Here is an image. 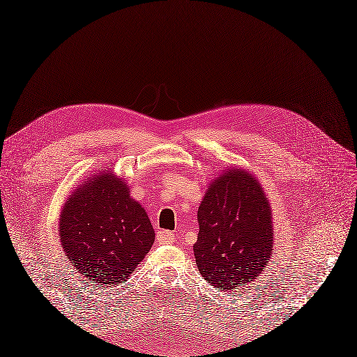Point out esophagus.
Wrapping results in <instances>:
<instances>
[{"label": "esophagus", "mask_w": 357, "mask_h": 357, "mask_svg": "<svg viewBox=\"0 0 357 357\" xmlns=\"http://www.w3.org/2000/svg\"><path fill=\"white\" fill-rule=\"evenodd\" d=\"M156 237H158V240H159L162 245L174 243L176 242V234H172L171 231H159Z\"/></svg>", "instance_id": "1"}]
</instances>
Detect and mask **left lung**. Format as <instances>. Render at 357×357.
<instances>
[{"label": "left lung", "mask_w": 357, "mask_h": 357, "mask_svg": "<svg viewBox=\"0 0 357 357\" xmlns=\"http://www.w3.org/2000/svg\"><path fill=\"white\" fill-rule=\"evenodd\" d=\"M194 254L199 273L222 291L257 279L272 255V208L258 180L231 168L208 186L198 208Z\"/></svg>", "instance_id": "8db88e82"}]
</instances>
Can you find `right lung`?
I'll return each instance as SVG.
<instances>
[{
	"label": "right lung",
	"instance_id": "1",
	"mask_svg": "<svg viewBox=\"0 0 357 357\" xmlns=\"http://www.w3.org/2000/svg\"><path fill=\"white\" fill-rule=\"evenodd\" d=\"M129 192L126 181L102 172L76 189L61 210L66 257L98 287L124 282L155 242L146 210Z\"/></svg>",
	"mask_w": 357,
	"mask_h": 357
}]
</instances>
